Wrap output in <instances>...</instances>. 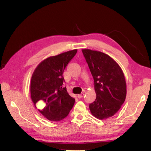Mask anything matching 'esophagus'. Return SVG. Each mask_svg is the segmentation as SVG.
I'll list each match as a JSON object with an SVG mask.
<instances>
[{"instance_id": "34e87169", "label": "esophagus", "mask_w": 151, "mask_h": 151, "mask_svg": "<svg viewBox=\"0 0 151 151\" xmlns=\"http://www.w3.org/2000/svg\"><path fill=\"white\" fill-rule=\"evenodd\" d=\"M84 93H82V94H78V95H77V98H83V96H84Z\"/></svg>"}]
</instances>
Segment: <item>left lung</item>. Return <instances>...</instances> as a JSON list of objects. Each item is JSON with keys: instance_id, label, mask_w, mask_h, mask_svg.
<instances>
[{"instance_id": "8db88e82", "label": "left lung", "mask_w": 151, "mask_h": 151, "mask_svg": "<svg viewBox=\"0 0 151 151\" xmlns=\"http://www.w3.org/2000/svg\"><path fill=\"white\" fill-rule=\"evenodd\" d=\"M94 79L95 101L89 104L92 115L100 120L113 116L124 103L127 94L125 76L120 67L108 55L83 49Z\"/></svg>"}]
</instances>
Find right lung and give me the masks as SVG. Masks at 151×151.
Instances as JSON below:
<instances>
[{
  "label": "right lung",
  "mask_w": 151,
  "mask_h": 151,
  "mask_svg": "<svg viewBox=\"0 0 151 151\" xmlns=\"http://www.w3.org/2000/svg\"><path fill=\"white\" fill-rule=\"evenodd\" d=\"M77 50H73L50 57L35 68L31 80V97L38 111L48 120L58 122L65 118L74 106L75 99L62 88V76L67 64L75 56Z\"/></svg>",
  "instance_id": "add662e5"
}]
</instances>
